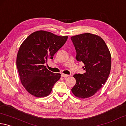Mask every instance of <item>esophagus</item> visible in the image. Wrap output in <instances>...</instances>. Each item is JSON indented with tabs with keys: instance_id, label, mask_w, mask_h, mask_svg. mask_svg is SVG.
Returning <instances> with one entry per match:
<instances>
[{
	"instance_id": "obj_1",
	"label": "esophagus",
	"mask_w": 126,
	"mask_h": 126,
	"mask_svg": "<svg viewBox=\"0 0 126 126\" xmlns=\"http://www.w3.org/2000/svg\"><path fill=\"white\" fill-rule=\"evenodd\" d=\"M61 76L63 77V78H67V77L69 76V75L66 74H61Z\"/></svg>"
}]
</instances>
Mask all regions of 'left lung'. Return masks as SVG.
Returning <instances> with one entry per match:
<instances>
[{
  "instance_id": "8db88e82",
  "label": "left lung",
  "mask_w": 126,
  "mask_h": 126,
  "mask_svg": "<svg viewBox=\"0 0 126 126\" xmlns=\"http://www.w3.org/2000/svg\"><path fill=\"white\" fill-rule=\"evenodd\" d=\"M76 51V59L82 62L86 71L83 74H75V85L71 89L76 97L86 98L99 91L109 78L111 68V53L100 36L84 33L71 37Z\"/></svg>"
}]
</instances>
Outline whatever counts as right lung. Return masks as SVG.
Returning <instances> with one entry per match:
<instances>
[{
    "instance_id": "1",
    "label": "right lung",
    "mask_w": 126,
    "mask_h": 126,
    "mask_svg": "<svg viewBox=\"0 0 126 126\" xmlns=\"http://www.w3.org/2000/svg\"><path fill=\"white\" fill-rule=\"evenodd\" d=\"M67 36H57L44 30L32 32L20 46L16 66L21 84L36 97L49 94L61 74L50 71L44 64L64 45Z\"/></svg>"
}]
</instances>
